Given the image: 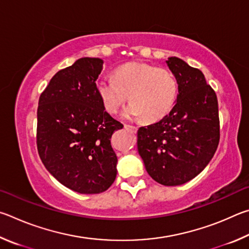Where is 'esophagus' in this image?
<instances>
[{
    "instance_id": "34e87169",
    "label": "esophagus",
    "mask_w": 249,
    "mask_h": 249,
    "mask_svg": "<svg viewBox=\"0 0 249 249\" xmlns=\"http://www.w3.org/2000/svg\"><path fill=\"white\" fill-rule=\"evenodd\" d=\"M124 129L129 130V131H131L132 133H137V131H138V128L134 127V125H131V124H124Z\"/></svg>"
}]
</instances>
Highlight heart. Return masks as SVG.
<instances>
[{
	"label": "heart",
	"instance_id": "b5f03b06",
	"mask_svg": "<svg viewBox=\"0 0 249 249\" xmlns=\"http://www.w3.org/2000/svg\"><path fill=\"white\" fill-rule=\"evenodd\" d=\"M96 91L107 112H118L129 98L131 102L122 111V118L142 117L145 122H156L175 106L178 85L175 76L167 70L131 61L118 67L113 71V78L98 80Z\"/></svg>",
	"mask_w": 249,
	"mask_h": 249
}]
</instances>
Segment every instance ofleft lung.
<instances>
[{"label":"left lung","instance_id":"left-lung-1","mask_svg":"<svg viewBox=\"0 0 249 249\" xmlns=\"http://www.w3.org/2000/svg\"><path fill=\"white\" fill-rule=\"evenodd\" d=\"M178 94L171 112L138 130V151L146 172L164 186H179L210 163L220 141L217 98L203 73L177 56L166 60Z\"/></svg>","mask_w":249,"mask_h":249}]
</instances>
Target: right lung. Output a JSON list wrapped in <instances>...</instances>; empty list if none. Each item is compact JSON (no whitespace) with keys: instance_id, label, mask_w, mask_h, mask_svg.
Returning <instances> with one entry per match:
<instances>
[{"instance_id":"add662e5","label":"right lung","mask_w":249,"mask_h":249,"mask_svg":"<svg viewBox=\"0 0 249 249\" xmlns=\"http://www.w3.org/2000/svg\"><path fill=\"white\" fill-rule=\"evenodd\" d=\"M99 58H81L60 70L39 98L37 147L56 180L78 194H100L117 176L110 139L124 124L109 115L96 91Z\"/></svg>"}]
</instances>
